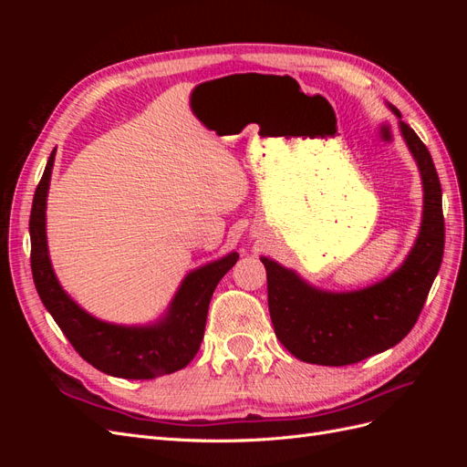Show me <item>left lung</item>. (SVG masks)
Wrapping results in <instances>:
<instances>
[{"mask_svg":"<svg viewBox=\"0 0 467 467\" xmlns=\"http://www.w3.org/2000/svg\"><path fill=\"white\" fill-rule=\"evenodd\" d=\"M393 112L401 117L398 109ZM400 129L425 189L420 232L401 268L370 288L331 294L307 286L271 259H261L275 333L304 362L347 366L384 352L413 329L427 302L444 255L442 189L427 146L403 120Z\"/></svg>","mask_w":467,"mask_h":467,"instance_id":"left-lung-1","label":"left lung"}]
</instances>
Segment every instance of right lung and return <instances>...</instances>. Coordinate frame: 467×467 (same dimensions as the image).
<instances>
[{
    "label": "right lung",
    "instance_id": "right-lung-1",
    "mask_svg": "<svg viewBox=\"0 0 467 467\" xmlns=\"http://www.w3.org/2000/svg\"><path fill=\"white\" fill-rule=\"evenodd\" d=\"M52 165L54 151L35 191L29 222L33 280L42 304L79 357L109 376L150 379L185 368L201 348L212 294L239 255L230 253L228 257L191 273L181 285L167 317L153 327H119L99 321L69 300L50 266L45 208Z\"/></svg>",
    "mask_w": 467,
    "mask_h": 467
}]
</instances>
